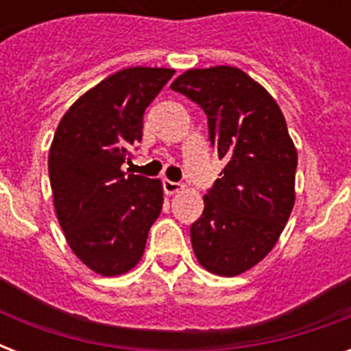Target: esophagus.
<instances>
[{"mask_svg":"<svg viewBox=\"0 0 351 351\" xmlns=\"http://www.w3.org/2000/svg\"><path fill=\"white\" fill-rule=\"evenodd\" d=\"M182 189H184V186H182V184H178V182L164 180V191L167 193V195H175V193L182 191Z\"/></svg>","mask_w":351,"mask_h":351,"instance_id":"34e87169","label":"esophagus"}]
</instances>
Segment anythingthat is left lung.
<instances>
[{"instance_id": "8db88e82", "label": "left lung", "mask_w": 351, "mask_h": 351, "mask_svg": "<svg viewBox=\"0 0 351 351\" xmlns=\"http://www.w3.org/2000/svg\"><path fill=\"white\" fill-rule=\"evenodd\" d=\"M171 89L202 107L211 143L226 160L191 226L193 251L208 271L234 277L275 247L288 222L297 149L275 98L240 69H189Z\"/></svg>"}]
</instances>
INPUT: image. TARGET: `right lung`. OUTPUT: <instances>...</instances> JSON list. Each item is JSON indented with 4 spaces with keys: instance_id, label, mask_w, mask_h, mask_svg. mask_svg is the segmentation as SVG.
I'll use <instances>...</instances> for the list:
<instances>
[{
    "instance_id": "1",
    "label": "right lung",
    "mask_w": 351,
    "mask_h": 351,
    "mask_svg": "<svg viewBox=\"0 0 351 351\" xmlns=\"http://www.w3.org/2000/svg\"><path fill=\"white\" fill-rule=\"evenodd\" d=\"M175 69L129 67L82 95L58 123L49 176L58 222L71 250L104 277L136 266L164 204L158 178L123 171L142 140L143 111Z\"/></svg>"
}]
</instances>
